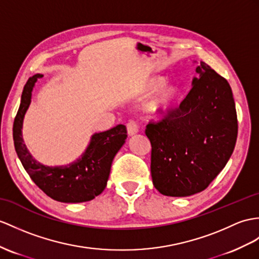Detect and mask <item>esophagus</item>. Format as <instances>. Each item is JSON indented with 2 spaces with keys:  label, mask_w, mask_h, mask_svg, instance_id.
<instances>
[{
  "label": "esophagus",
  "mask_w": 259,
  "mask_h": 259,
  "mask_svg": "<svg viewBox=\"0 0 259 259\" xmlns=\"http://www.w3.org/2000/svg\"><path fill=\"white\" fill-rule=\"evenodd\" d=\"M126 127H127V133L130 136H133L138 133V124L134 121H130L126 124Z\"/></svg>",
  "instance_id": "esophagus-1"
}]
</instances>
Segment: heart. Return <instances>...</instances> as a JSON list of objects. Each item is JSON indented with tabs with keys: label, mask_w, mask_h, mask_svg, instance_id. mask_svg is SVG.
Here are the masks:
<instances>
[{
	"label": "heart",
	"mask_w": 259,
	"mask_h": 259,
	"mask_svg": "<svg viewBox=\"0 0 259 259\" xmlns=\"http://www.w3.org/2000/svg\"><path fill=\"white\" fill-rule=\"evenodd\" d=\"M160 75H151L145 79L138 88V92L143 96L148 94L155 89L153 96L149 99L146 109L153 116H163L171 111L179 99V88L174 82H164ZM163 84L161 85V83Z\"/></svg>",
	"instance_id": "heart-1"
}]
</instances>
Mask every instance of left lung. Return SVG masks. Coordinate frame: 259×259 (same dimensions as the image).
Masks as SVG:
<instances>
[{"label": "left lung", "mask_w": 259, "mask_h": 259, "mask_svg": "<svg viewBox=\"0 0 259 259\" xmlns=\"http://www.w3.org/2000/svg\"><path fill=\"white\" fill-rule=\"evenodd\" d=\"M199 77L178 109L146 126L151 144L153 184L168 197L203 191L222 171L234 150L237 116L232 89L201 61Z\"/></svg>", "instance_id": "1"}]
</instances>
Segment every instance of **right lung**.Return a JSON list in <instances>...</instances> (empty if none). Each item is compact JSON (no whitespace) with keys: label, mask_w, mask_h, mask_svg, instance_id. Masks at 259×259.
I'll list each match as a JSON object with an SVG mask.
<instances>
[{"label":"right lung","mask_w":259,"mask_h":259,"mask_svg":"<svg viewBox=\"0 0 259 259\" xmlns=\"http://www.w3.org/2000/svg\"><path fill=\"white\" fill-rule=\"evenodd\" d=\"M42 77L40 73L34 74L24 87L13 125L16 154L31 180L48 197L65 203L90 201L102 193L108 184L112 161L127 137L126 127L119 124L109 131L94 133L84 153L71 163L55 167L42 165L30 155L22 135L24 116L31 102V92L37 80Z\"/></svg>","instance_id":"right-lung-1"}]
</instances>
